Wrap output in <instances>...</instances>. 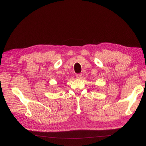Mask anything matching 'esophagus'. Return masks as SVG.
<instances>
[{
    "instance_id": "esophagus-1",
    "label": "esophagus",
    "mask_w": 146,
    "mask_h": 146,
    "mask_svg": "<svg viewBox=\"0 0 146 146\" xmlns=\"http://www.w3.org/2000/svg\"><path fill=\"white\" fill-rule=\"evenodd\" d=\"M82 75L81 74H76V77H77V79H81V77H82Z\"/></svg>"
}]
</instances>
